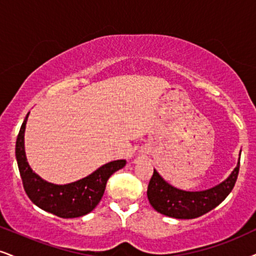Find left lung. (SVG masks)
<instances>
[{"label":"left lung","instance_id":"obj_1","mask_svg":"<svg viewBox=\"0 0 256 256\" xmlns=\"http://www.w3.org/2000/svg\"><path fill=\"white\" fill-rule=\"evenodd\" d=\"M241 154V152H240ZM240 159L234 171L220 184L204 191H184L162 179L154 170L147 188V197L152 206L162 215L178 220H191L215 209L232 192L238 176Z\"/></svg>","mask_w":256,"mask_h":256}]
</instances>
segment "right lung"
<instances>
[{
	"mask_svg": "<svg viewBox=\"0 0 256 256\" xmlns=\"http://www.w3.org/2000/svg\"><path fill=\"white\" fill-rule=\"evenodd\" d=\"M30 112L16 138L15 156L24 188L28 198L40 209L62 218H74L92 211L103 197L110 176L124 167L126 160H115L100 166L90 176L66 185H56L41 179L32 171L24 152V129Z\"/></svg>",
	"mask_w": 256,
	"mask_h": 256,
	"instance_id": "1",
	"label": "right lung"
}]
</instances>
